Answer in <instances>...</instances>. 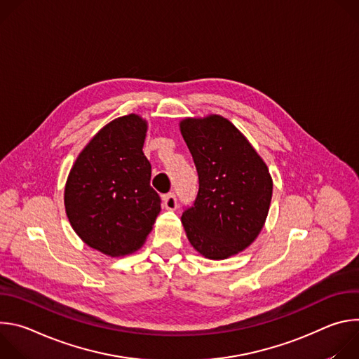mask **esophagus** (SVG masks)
Returning <instances> with one entry per match:
<instances>
[{"instance_id": "34e87169", "label": "esophagus", "mask_w": 359, "mask_h": 359, "mask_svg": "<svg viewBox=\"0 0 359 359\" xmlns=\"http://www.w3.org/2000/svg\"><path fill=\"white\" fill-rule=\"evenodd\" d=\"M163 208L166 210H175L177 208V200L173 193H169L163 197Z\"/></svg>"}]
</instances>
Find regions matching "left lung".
<instances>
[{
  "mask_svg": "<svg viewBox=\"0 0 359 359\" xmlns=\"http://www.w3.org/2000/svg\"><path fill=\"white\" fill-rule=\"evenodd\" d=\"M180 133L191 153L198 193L182 216L191 247L209 260H226L262 233L273 196L270 170L248 139L224 116L184 118Z\"/></svg>",
  "mask_w": 359,
  "mask_h": 359,
  "instance_id": "8db88e82",
  "label": "left lung"
}]
</instances>
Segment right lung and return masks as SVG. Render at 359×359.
I'll use <instances>...</instances> for the list:
<instances>
[{
    "instance_id": "1",
    "label": "right lung",
    "mask_w": 359,
    "mask_h": 359,
    "mask_svg": "<svg viewBox=\"0 0 359 359\" xmlns=\"http://www.w3.org/2000/svg\"><path fill=\"white\" fill-rule=\"evenodd\" d=\"M146 132L147 121L137 114L111 121L81 150L65 183L71 227L108 257L137 251L162 210L142 150Z\"/></svg>"
}]
</instances>
